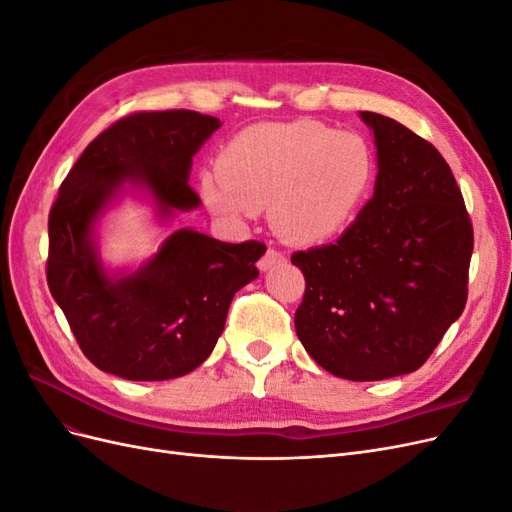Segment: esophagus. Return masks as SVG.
<instances>
[{"mask_svg": "<svg viewBox=\"0 0 512 512\" xmlns=\"http://www.w3.org/2000/svg\"><path fill=\"white\" fill-rule=\"evenodd\" d=\"M280 262H286V254L280 252V250H275V247H269L265 256L258 260V267H260V271H269L275 265H280Z\"/></svg>", "mask_w": 512, "mask_h": 512, "instance_id": "esophagus-1", "label": "esophagus"}]
</instances>
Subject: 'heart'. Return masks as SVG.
I'll return each instance as SVG.
<instances>
[{
	"mask_svg": "<svg viewBox=\"0 0 512 512\" xmlns=\"http://www.w3.org/2000/svg\"><path fill=\"white\" fill-rule=\"evenodd\" d=\"M374 181L376 153L363 134L297 119L239 132L220 153L218 177L200 181V194L224 218L269 205L284 239L316 243L354 220Z\"/></svg>",
	"mask_w": 512,
	"mask_h": 512,
	"instance_id": "heart-1",
	"label": "heart"
}]
</instances>
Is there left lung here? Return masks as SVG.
Listing matches in <instances>:
<instances>
[{
	"label": "left lung",
	"instance_id": "obj_1",
	"mask_svg": "<svg viewBox=\"0 0 512 512\" xmlns=\"http://www.w3.org/2000/svg\"><path fill=\"white\" fill-rule=\"evenodd\" d=\"M361 119L378 147L374 196L335 243L290 260L305 277L303 348L329 374L369 382L416 371L461 316L474 230L436 147L391 117Z\"/></svg>",
	"mask_w": 512,
	"mask_h": 512
}]
</instances>
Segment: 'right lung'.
Instances as JSON below:
<instances>
[{
  "label": "right lung",
  "instance_id": "1",
  "mask_svg": "<svg viewBox=\"0 0 512 512\" xmlns=\"http://www.w3.org/2000/svg\"><path fill=\"white\" fill-rule=\"evenodd\" d=\"M222 126L196 111H138L98 134L76 160L49 213L46 282L83 354L126 380L190 374L224 331L235 292L258 277L260 241L224 243L181 228L132 275L113 280L91 228L126 181L141 183L162 213L200 205L188 183L192 156Z\"/></svg>",
  "mask_w": 512,
  "mask_h": 512
}]
</instances>
